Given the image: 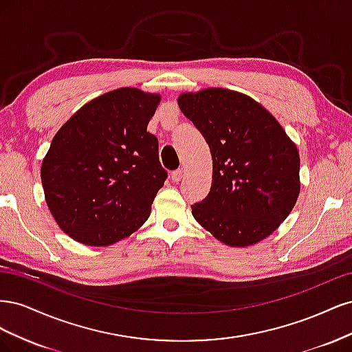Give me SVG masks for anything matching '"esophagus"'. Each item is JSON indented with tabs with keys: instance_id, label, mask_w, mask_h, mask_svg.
<instances>
[{
	"instance_id": "obj_1",
	"label": "esophagus",
	"mask_w": 352,
	"mask_h": 352,
	"mask_svg": "<svg viewBox=\"0 0 352 352\" xmlns=\"http://www.w3.org/2000/svg\"><path fill=\"white\" fill-rule=\"evenodd\" d=\"M182 176H184V168H177V170H173L172 172V180L173 182H179L180 179H182Z\"/></svg>"
}]
</instances>
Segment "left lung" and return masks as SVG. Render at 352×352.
Segmentation results:
<instances>
[{"label": "left lung", "instance_id": "8db88e82", "mask_svg": "<svg viewBox=\"0 0 352 352\" xmlns=\"http://www.w3.org/2000/svg\"><path fill=\"white\" fill-rule=\"evenodd\" d=\"M179 109L207 141L208 195L192 206L202 228L230 247L267 238L300 195V154L279 122L241 92L208 88L182 94Z\"/></svg>", "mask_w": 352, "mask_h": 352}]
</instances>
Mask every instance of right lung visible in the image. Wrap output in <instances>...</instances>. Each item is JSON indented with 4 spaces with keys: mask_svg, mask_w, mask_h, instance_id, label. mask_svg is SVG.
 I'll use <instances>...</instances> for the list:
<instances>
[{
    "mask_svg": "<svg viewBox=\"0 0 352 352\" xmlns=\"http://www.w3.org/2000/svg\"><path fill=\"white\" fill-rule=\"evenodd\" d=\"M160 95L120 88L85 104L60 127L42 162L52 217L70 238L107 247L140 229L167 172L146 132Z\"/></svg>",
    "mask_w": 352,
    "mask_h": 352,
    "instance_id": "obj_1",
    "label": "right lung"
}]
</instances>
